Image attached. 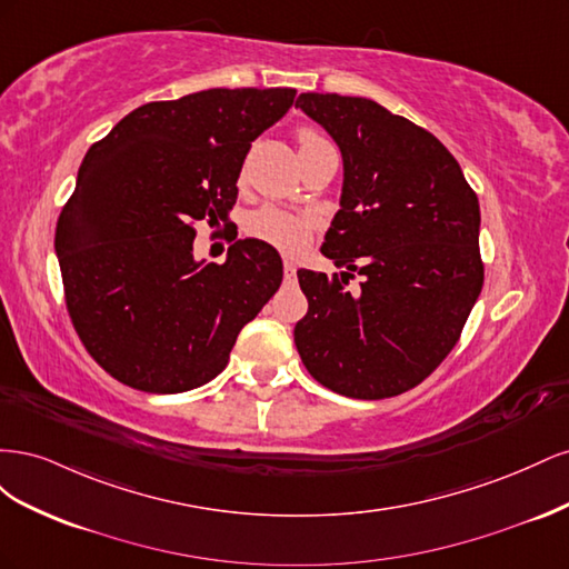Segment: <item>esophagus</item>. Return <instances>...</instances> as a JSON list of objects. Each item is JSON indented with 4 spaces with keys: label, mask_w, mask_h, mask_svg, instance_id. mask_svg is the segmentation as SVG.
<instances>
[{
    "label": "esophagus",
    "mask_w": 569,
    "mask_h": 569,
    "mask_svg": "<svg viewBox=\"0 0 569 569\" xmlns=\"http://www.w3.org/2000/svg\"><path fill=\"white\" fill-rule=\"evenodd\" d=\"M295 274H297V263L295 261H284V278L287 280H295Z\"/></svg>",
    "instance_id": "obj_1"
}]
</instances>
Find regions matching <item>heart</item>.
<instances>
[{
  "label": "heart",
  "mask_w": 569,
  "mask_h": 569,
  "mask_svg": "<svg viewBox=\"0 0 569 569\" xmlns=\"http://www.w3.org/2000/svg\"><path fill=\"white\" fill-rule=\"evenodd\" d=\"M299 142V157H306L325 144H330L325 137L313 128H301L297 132ZM316 222L313 218L291 213L284 209H274V206H266V209L256 211L249 220V234L261 239V242L274 247L282 253H301L308 242L313 239Z\"/></svg>",
  "instance_id": "1"
}]
</instances>
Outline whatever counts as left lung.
Masks as SVG:
<instances>
[{"mask_svg": "<svg viewBox=\"0 0 569 569\" xmlns=\"http://www.w3.org/2000/svg\"><path fill=\"white\" fill-rule=\"evenodd\" d=\"M297 107L341 149V209L322 253L347 268L297 272L308 299L297 351L337 393L399 396L451 353L485 284L477 194L432 132L372 99L306 92Z\"/></svg>", "mask_w": 569, "mask_h": 569, "instance_id": "obj_1", "label": "left lung"}]
</instances>
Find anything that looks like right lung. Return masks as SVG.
<instances>
[{
    "label": "right lung",
    "mask_w": 569,
    "mask_h": 569,
    "mask_svg": "<svg viewBox=\"0 0 569 569\" xmlns=\"http://www.w3.org/2000/svg\"><path fill=\"white\" fill-rule=\"evenodd\" d=\"M291 88L206 90L149 101L94 142L57 222L66 311L113 380L149 393L197 389L228 366L242 327L282 282L280 253L234 242L194 261V228L230 230L251 142L295 101Z\"/></svg>",
    "instance_id": "1"
}]
</instances>
